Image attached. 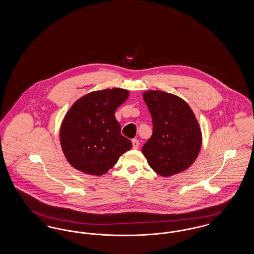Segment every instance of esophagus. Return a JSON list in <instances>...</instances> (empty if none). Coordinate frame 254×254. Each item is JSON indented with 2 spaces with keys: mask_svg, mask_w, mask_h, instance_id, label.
<instances>
[{
  "mask_svg": "<svg viewBox=\"0 0 254 254\" xmlns=\"http://www.w3.org/2000/svg\"><path fill=\"white\" fill-rule=\"evenodd\" d=\"M132 147L134 149H138L139 148V141L137 139H133Z\"/></svg>",
  "mask_w": 254,
  "mask_h": 254,
  "instance_id": "esophagus-1",
  "label": "esophagus"
}]
</instances>
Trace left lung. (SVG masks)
<instances>
[{"label": "left lung", "mask_w": 254, "mask_h": 254, "mask_svg": "<svg viewBox=\"0 0 254 254\" xmlns=\"http://www.w3.org/2000/svg\"><path fill=\"white\" fill-rule=\"evenodd\" d=\"M143 98L153 125L152 135L142 148L148 165L164 177L189 169L202 145L193 111L180 97L165 91L148 90Z\"/></svg>", "instance_id": "8db88e82"}]
</instances>
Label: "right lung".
Segmentation results:
<instances>
[{
    "mask_svg": "<svg viewBox=\"0 0 254 254\" xmlns=\"http://www.w3.org/2000/svg\"><path fill=\"white\" fill-rule=\"evenodd\" d=\"M129 96L114 87L78 99L65 114L60 129L63 152L74 169L100 176L114 167L132 144L121 134L115 111Z\"/></svg>",
    "mask_w": 254,
    "mask_h": 254,
    "instance_id": "1",
    "label": "right lung"
}]
</instances>
